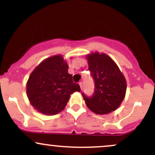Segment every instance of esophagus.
Segmentation results:
<instances>
[{
  "mask_svg": "<svg viewBox=\"0 0 155 155\" xmlns=\"http://www.w3.org/2000/svg\"><path fill=\"white\" fill-rule=\"evenodd\" d=\"M79 85H80V87H81V89H82V87H83V83H82V81H80V82H79Z\"/></svg>",
  "mask_w": 155,
  "mask_h": 155,
  "instance_id": "1",
  "label": "esophagus"
}]
</instances>
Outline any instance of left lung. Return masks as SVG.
Masks as SVG:
<instances>
[{
  "label": "left lung",
  "instance_id": "8db88e82",
  "mask_svg": "<svg viewBox=\"0 0 155 155\" xmlns=\"http://www.w3.org/2000/svg\"><path fill=\"white\" fill-rule=\"evenodd\" d=\"M89 71L94 80L92 96L81 93L87 107L97 114H106L120 106L125 95L126 81L116 63L105 54L87 56Z\"/></svg>",
  "mask_w": 155,
  "mask_h": 155
}]
</instances>
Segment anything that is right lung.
<instances>
[{
    "label": "right lung",
    "mask_w": 155,
    "mask_h": 155,
    "mask_svg": "<svg viewBox=\"0 0 155 155\" xmlns=\"http://www.w3.org/2000/svg\"><path fill=\"white\" fill-rule=\"evenodd\" d=\"M68 65L61 55L42 62L32 72L27 83V94L37 111L54 115L65 108L71 94L81 90L68 73Z\"/></svg>",
    "instance_id": "obj_1"
}]
</instances>
